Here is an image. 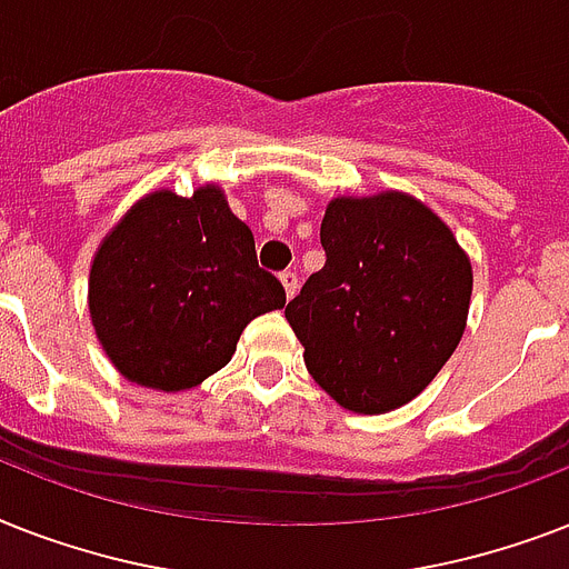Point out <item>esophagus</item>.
Segmentation results:
<instances>
[{"mask_svg": "<svg viewBox=\"0 0 569 569\" xmlns=\"http://www.w3.org/2000/svg\"><path fill=\"white\" fill-rule=\"evenodd\" d=\"M281 279V284H284V293H288V299L293 297V293H297V288H299V276H297V270H284L279 276Z\"/></svg>", "mask_w": 569, "mask_h": 569, "instance_id": "34e87169", "label": "esophagus"}]
</instances>
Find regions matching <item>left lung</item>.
Here are the masks:
<instances>
[{
  "label": "left lung",
  "instance_id": "8db88e82",
  "mask_svg": "<svg viewBox=\"0 0 569 569\" xmlns=\"http://www.w3.org/2000/svg\"><path fill=\"white\" fill-rule=\"evenodd\" d=\"M322 270L284 308L306 367L358 413L406 406L465 335L472 270L452 231L402 193L335 199Z\"/></svg>",
  "mask_w": 569,
  "mask_h": 569
}]
</instances>
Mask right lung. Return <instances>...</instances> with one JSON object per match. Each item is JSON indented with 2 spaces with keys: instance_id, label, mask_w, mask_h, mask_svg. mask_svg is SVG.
<instances>
[{
  "instance_id": "right-lung-1",
  "label": "right lung",
  "mask_w": 569,
  "mask_h": 569,
  "mask_svg": "<svg viewBox=\"0 0 569 569\" xmlns=\"http://www.w3.org/2000/svg\"><path fill=\"white\" fill-rule=\"evenodd\" d=\"M284 306L256 238L217 188L158 190L104 238L90 270V317L126 379L188 390L229 363L240 331Z\"/></svg>"
}]
</instances>
